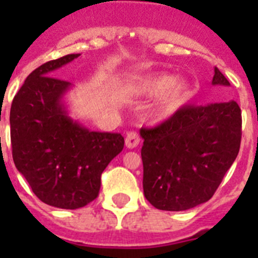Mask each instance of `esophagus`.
I'll list each match as a JSON object with an SVG mask.
<instances>
[{
  "mask_svg": "<svg viewBox=\"0 0 258 258\" xmlns=\"http://www.w3.org/2000/svg\"><path fill=\"white\" fill-rule=\"evenodd\" d=\"M141 138L140 134L137 133V132L132 131L126 134V138H125V146H126L127 149H136L137 146L140 145Z\"/></svg>",
  "mask_w": 258,
  "mask_h": 258,
  "instance_id": "obj_1",
  "label": "esophagus"
}]
</instances>
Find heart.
Segmentation results:
<instances>
[{
    "label": "heart",
    "instance_id": "obj_1",
    "mask_svg": "<svg viewBox=\"0 0 258 258\" xmlns=\"http://www.w3.org/2000/svg\"><path fill=\"white\" fill-rule=\"evenodd\" d=\"M133 92L142 97H155L161 93L156 104V113L160 117H169L177 112L190 98V89L184 81H175L172 76H151L140 80Z\"/></svg>",
    "mask_w": 258,
    "mask_h": 258
}]
</instances>
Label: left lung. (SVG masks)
Listing matches in <instances>:
<instances>
[{
	"label": "left lung",
	"mask_w": 258,
	"mask_h": 258,
	"mask_svg": "<svg viewBox=\"0 0 258 258\" xmlns=\"http://www.w3.org/2000/svg\"><path fill=\"white\" fill-rule=\"evenodd\" d=\"M213 85L230 86L214 68ZM143 138V192L160 211L179 212L208 202L240 149L241 112L235 101L181 107Z\"/></svg>",
	"instance_id": "8db88e82"
}]
</instances>
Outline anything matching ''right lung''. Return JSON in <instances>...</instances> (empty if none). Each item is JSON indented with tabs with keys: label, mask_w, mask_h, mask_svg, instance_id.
Here are the masks:
<instances>
[{
	"label": "right lung",
	"mask_w": 258,
	"mask_h": 258,
	"mask_svg": "<svg viewBox=\"0 0 258 258\" xmlns=\"http://www.w3.org/2000/svg\"><path fill=\"white\" fill-rule=\"evenodd\" d=\"M80 56L46 61L26 79L10 109L13 159L36 197L51 207L77 209L95 199L101 175L124 149L120 133L92 132L68 116L71 83L55 71Z\"/></svg>",
	"instance_id": "1"
}]
</instances>
